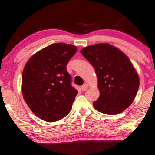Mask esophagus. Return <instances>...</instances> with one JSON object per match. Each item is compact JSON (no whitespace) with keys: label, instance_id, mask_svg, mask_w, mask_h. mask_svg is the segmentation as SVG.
I'll use <instances>...</instances> for the list:
<instances>
[{"label":"esophagus","instance_id":"34e87169","mask_svg":"<svg viewBox=\"0 0 155 155\" xmlns=\"http://www.w3.org/2000/svg\"><path fill=\"white\" fill-rule=\"evenodd\" d=\"M88 88V85L86 84V83H85V84H83L82 87H81V89H82V91H86V90Z\"/></svg>","mask_w":155,"mask_h":155}]
</instances>
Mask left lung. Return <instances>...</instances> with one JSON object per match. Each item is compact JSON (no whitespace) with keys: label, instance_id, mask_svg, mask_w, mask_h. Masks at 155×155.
<instances>
[{"label":"left lung","instance_id":"8db88e82","mask_svg":"<svg viewBox=\"0 0 155 155\" xmlns=\"http://www.w3.org/2000/svg\"><path fill=\"white\" fill-rule=\"evenodd\" d=\"M81 53L94 67L98 81L100 97L94 108L107 115L126 110L138 92V74L126 55L107 43L86 47Z\"/></svg>","mask_w":155,"mask_h":155}]
</instances>
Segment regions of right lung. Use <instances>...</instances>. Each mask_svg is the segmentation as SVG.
Returning a JSON list of instances; mask_svg holds the SVG:
<instances>
[{"instance_id":"1","label":"right lung","mask_w":155,"mask_h":155,"mask_svg":"<svg viewBox=\"0 0 155 155\" xmlns=\"http://www.w3.org/2000/svg\"><path fill=\"white\" fill-rule=\"evenodd\" d=\"M77 50L72 45L55 43L38 51L25 64L22 96L39 119L53 122L63 119L72 110L78 92L71 85L67 64Z\"/></svg>"}]
</instances>
